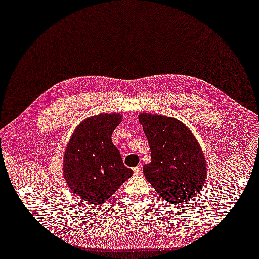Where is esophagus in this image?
<instances>
[{
  "label": "esophagus",
  "instance_id": "1",
  "mask_svg": "<svg viewBox=\"0 0 259 259\" xmlns=\"http://www.w3.org/2000/svg\"><path fill=\"white\" fill-rule=\"evenodd\" d=\"M133 171H134V175H141L143 172V168H142V166H136L133 169Z\"/></svg>",
  "mask_w": 259,
  "mask_h": 259
}]
</instances>
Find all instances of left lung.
<instances>
[{"instance_id": "8db88e82", "label": "left lung", "mask_w": 259, "mask_h": 259, "mask_svg": "<svg viewBox=\"0 0 259 259\" xmlns=\"http://www.w3.org/2000/svg\"><path fill=\"white\" fill-rule=\"evenodd\" d=\"M151 151V162L143 171L149 184L170 204L187 202L197 195L206 179L203 151L191 131L174 117L142 113Z\"/></svg>"}]
</instances>
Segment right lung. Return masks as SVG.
<instances>
[{
    "mask_svg": "<svg viewBox=\"0 0 259 259\" xmlns=\"http://www.w3.org/2000/svg\"><path fill=\"white\" fill-rule=\"evenodd\" d=\"M121 122L119 113L88 117L67 145L62 162L65 179L73 193L88 203L103 204L133 175L112 143L113 131Z\"/></svg>",
    "mask_w": 259,
    "mask_h": 259,
    "instance_id": "add662e5",
    "label": "right lung"
}]
</instances>
